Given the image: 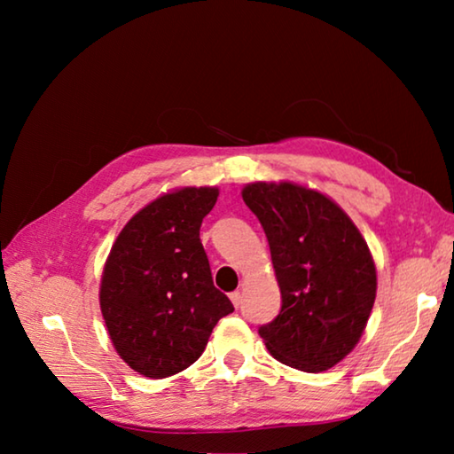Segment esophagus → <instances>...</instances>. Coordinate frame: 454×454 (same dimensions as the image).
<instances>
[{
	"mask_svg": "<svg viewBox=\"0 0 454 454\" xmlns=\"http://www.w3.org/2000/svg\"><path fill=\"white\" fill-rule=\"evenodd\" d=\"M230 301H232V304L236 306H240L242 304V292L240 290H236V292H232V294H230Z\"/></svg>",
	"mask_w": 454,
	"mask_h": 454,
	"instance_id": "obj_1",
	"label": "esophagus"
}]
</instances>
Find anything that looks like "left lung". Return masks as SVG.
Here are the masks:
<instances>
[{
	"instance_id": "1",
	"label": "left lung",
	"mask_w": 454,
	"mask_h": 454,
	"mask_svg": "<svg viewBox=\"0 0 454 454\" xmlns=\"http://www.w3.org/2000/svg\"><path fill=\"white\" fill-rule=\"evenodd\" d=\"M242 200L270 244L282 309L260 326L278 363L322 372L350 355L376 298L368 244L333 198L296 182H252Z\"/></svg>"
}]
</instances>
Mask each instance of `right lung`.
<instances>
[{"label":"right lung","instance_id":"right-lung-1","mask_svg":"<svg viewBox=\"0 0 454 454\" xmlns=\"http://www.w3.org/2000/svg\"><path fill=\"white\" fill-rule=\"evenodd\" d=\"M216 186L166 192L121 228L104 264L99 309L114 348L148 379L194 364L214 326L234 312L214 286L200 226Z\"/></svg>","mask_w":454,"mask_h":454}]
</instances>
